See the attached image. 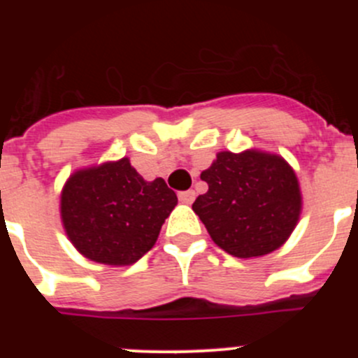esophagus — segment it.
I'll return each mask as SVG.
<instances>
[{
	"instance_id": "1",
	"label": "esophagus",
	"mask_w": 358,
	"mask_h": 358,
	"mask_svg": "<svg viewBox=\"0 0 358 358\" xmlns=\"http://www.w3.org/2000/svg\"><path fill=\"white\" fill-rule=\"evenodd\" d=\"M178 199L182 201L183 204H192L194 199H196V192H194V190H185V192H180Z\"/></svg>"
}]
</instances>
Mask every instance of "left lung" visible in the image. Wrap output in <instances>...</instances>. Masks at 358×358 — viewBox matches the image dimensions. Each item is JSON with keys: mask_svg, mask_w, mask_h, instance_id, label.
Segmentation results:
<instances>
[{"mask_svg": "<svg viewBox=\"0 0 358 358\" xmlns=\"http://www.w3.org/2000/svg\"><path fill=\"white\" fill-rule=\"evenodd\" d=\"M208 192L192 204L213 243L236 258H258L289 239L301 215L298 176L279 154L222 150L201 173Z\"/></svg>", "mask_w": 358, "mask_h": 358, "instance_id": "1", "label": "left lung"}]
</instances>
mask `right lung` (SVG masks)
Masks as SVG:
<instances>
[{
  "label": "right lung",
  "mask_w": 358,
  "mask_h": 358,
  "mask_svg": "<svg viewBox=\"0 0 358 358\" xmlns=\"http://www.w3.org/2000/svg\"><path fill=\"white\" fill-rule=\"evenodd\" d=\"M176 202L164 180L147 182L122 157L76 169L60 192V220L90 262L126 266L154 248Z\"/></svg>",
  "instance_id": "right-lung-1"
}]
</instances>
